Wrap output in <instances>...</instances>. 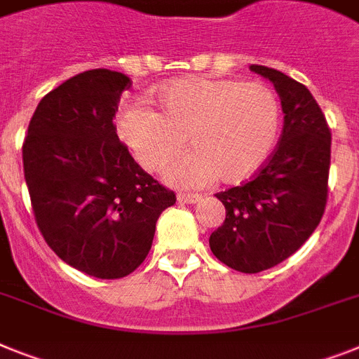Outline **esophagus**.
I'll return each instance as SVG.
<instances>
[{
	"label": "esophagus",
	"instance_id": "1",
	"mask_svg": "<svg viewBox=\"0 0 359 359\" xmlns=\"http://www.w3.org/2000/svg\"><path fill=\"white\" fill-rule=\"evenodd\" d=\"M200 200V194H187V192H180V194H177V201H180V203H196V201Z\"/></svg>",
	"mask_w": 359,
	"mask_h": 359
}]
</instances>
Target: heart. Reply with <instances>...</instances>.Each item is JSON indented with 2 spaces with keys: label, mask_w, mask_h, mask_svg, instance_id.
Instances as JSON below:
<instances>
[{
  "label": "heart",
  "mask_w": 359,
  "mask_h": 359,
  "mask_svg": "<svg viewBox=\"0 0 359 359\" xmlns=\"http://www.w3.org/2000/svg\"><path fill=\"white\" fill-rule=\"evenodd\" d=\"M159 108L133 102L115 117V130L141 167L156 170L185 144L194 152L170 163L168 183L194 189L216 177L240 183L253 176L279 135L280 106L268 86L231 79H182L159 86Z\"/></svg>",
  "instance_id": "obj_1"
}]
</instances>
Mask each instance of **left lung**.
<instances>
[{"instance_id": "1", "label": "left lung", "mask_w": 359, "mask_h": 359, "mask_svg": "<svg viewBox=\"0 0 359 359\" xmlns=\"http://www.w3.org/2000/svg\"><path fill=\"white\" fill-rule=\"evenodd\" d=\"M280 97L284 126L275 152L248 183L218 192L226 220L209 238L216 259L242 273L286 260L310 238L328 198L330 128L321 108L297 80L250 66Z\"/></svg>"}]
</instances>
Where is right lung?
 Instances as JSON below:
<instances>
[{"label":"right lung","instance_id":"obj_1","mask_svg":"<svg viewBox=\"0 0 359 359\" xmlns=\"http://www.w3.org/2000/svg\"><path fill=\"white\" fill-rule=\"evenodd\" d=\"M130 86L119 71L71 76L40 100L22 148L47 245L97 279H121L143 264L159 215L176 203L119 141L114 117Z\"/></svg>","mask_w":359,"mask_h":359}]
</instances>
